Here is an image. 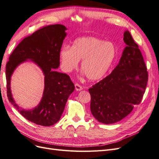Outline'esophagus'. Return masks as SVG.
Returning a JSON list of instances; mask_svg holds the SVG:
<instances>
[{"mask_svg": "<svg viewBox=\"0 0 159 159\" xmlns=\"http://www.w3.org/2000/svg\"><path fill=\"white\" fill-rule=\"evenodd\" d=\"M75 88L76 91H79L83 89V88L81 87V86L80 85H79L78 84H75Z\"/></svg>", "mask_w": 159, "mask_h": 159, "instance_id": "obj_1", "label": "esophagus"}]
</instances>
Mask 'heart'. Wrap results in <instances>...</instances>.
I'll use <instances>...</instances> for the list:
<instances>
[{"label": "heart", "mask_w": 159, "mask_h": 159, "mask_svg": "<svg viewBox=\"0 0 159 159\" xmlns=\"http://www.w3.org/2000/svg\"><path fill=\"white\" fill-rule=\"evenodd\" d=\"M116 56L113 43L95 37L76 39L71 47H62L59 52L61 68L69 73L78 68L82 60L81 70L91 81L103 78L112 66Z\"/></svg>", "instance_id": "1"}]
</instances>
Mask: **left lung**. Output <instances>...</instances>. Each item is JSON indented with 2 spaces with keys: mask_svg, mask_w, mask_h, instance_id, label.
Wrapping results in <instances>:
<instances>
[{
  "mask_svg": "<svg viewBox=\"0 0 159 159\" xmlns=\"http://www.w3.org/2000/svg\"><path fill=\"white\" fill-rule=\"evenodd\" d=\"M126 44L118 65L106 78L89 89L90 109L100 123L112 124L132 111L141 102L148 81V72L138 45L128 31Z\"/></svg>",
  "mask_w": 159,
  "mask_h": 159,
  "instance_id": "1",
  "label": "left lung"
}]
</instances>
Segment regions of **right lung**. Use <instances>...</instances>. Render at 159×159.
<instances>
[{"label": "right lung", "mask_w": 159, "mask_h": 159, "mask_svg": "<svg viewBox=\"0 0 159 159\" xmlns=\"http://www.w3.org/2000/svg\"><path fill=\"white\" fill-rule=\"evenodd\" d=\"M67 28L62 25L43 27L25 38L19 44L6 66L8 99L22 116L42 126H51L59 121L70 95L75 87L70 77L57 72L59 52L67 36ZM30 61L38 65L45 76L43 98L37 107L30 110L20 108L15 102L10 88L11 77L17 67Z\"/></svg>", "instance_id": "1"}]
</instances>
